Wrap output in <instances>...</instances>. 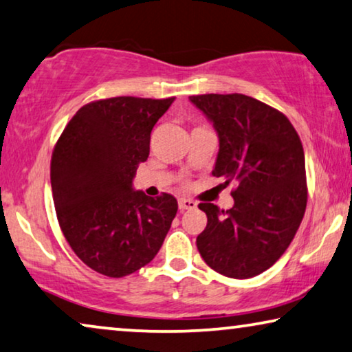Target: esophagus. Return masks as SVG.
<instances>
[{
    "instance_id": "34e87169",
    "label": "esophagus",
    "mask_w": 352,
    "mask_h": 352,
    "mask_svg": "<svg viewBox=\"0 0 352 352\" xmlns=\"http://www.w3.org/2000/svg\"><path fill=\"white\" fill-rule=\"evenodd\" d=\"M197 207V204L192 201V199H186V197H182V199H178V208L182 210H192V208H196Z\"/></svg>"
}]
</instances>
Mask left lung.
<instances>
[{"label":"left lung","instance_id":"1","mask_svg":"<svg viewBox=\"0 0 352 352\" xmlns=\"http://www.w3.org/2000/svg\"><path fill=\"white\" fill-rule=\"evenodd\" d=\"M190 101L218 134L213 177L235 185L232 208L199 204L207 228L197 235V250L218 274L256 276L281 258L305 213L300 138L286 115L245 94H197Z\"/></svg>","mask_w":352,"mask_h":352}]
</instances>
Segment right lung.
<instances>
[{
    "label": "right lung",
    "instance_id": "1",
    "mask_svg": "<svg viewBox=\"0 0 352 352\" xmlns=\"http://www.w3.org/2000/svg\"><path fill=\"white\" fill-rule=\"evenodd\" d=\"M175 98L118 96L87 104L66 124L50 162L60 228L98 274L122 278L158 253L178 204L148 197L133 180L150 155V134Z\"/></svg>",
    "mask_w": 352,
    "mask_h": 352
}]
</instances>
